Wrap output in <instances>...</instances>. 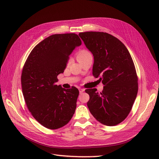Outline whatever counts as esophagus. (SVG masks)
I'll use <instances>...</instances> for the list:
<instances>
[{
    "mask_svg": "<svg viewBox=\"0 0 159 159\" xmlns=\"http://www.w3.org/2000/svg\"><path fill=\"white\" fill-rule=\"evenodd\" d=\"M79 93H80V94L82 93L84 91V89H82V88H79Z\"/></svg>",
    "mask_w": 159,
    "mask_h": 159,
    "instance_id": "1",
    "label": "esophagus"
}]
</instances>
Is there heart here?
<instances>
[{"mask_svg": "<svg viewBox=\"0 0 159 159\" xmlns=\"http://www.w3.org/2000/svg\"><path fill=\"white\" fill-rule=\"evenodd\" d=\"M89 55H91L90 54V53L86 49H81L80 51H79L77 53V60L79 62L84 60V58H86V57H89Z\"/></svg>", "mask_w": 159, "mask_h": 159, "instance_id": "b5f03b06", "label": "heart"}]
</instances>
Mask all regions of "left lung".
Returning <instances> with one entry per match:
<instances>
[{
    "mask_svg": "<svg viewBox=\"0 0 159 159\" xmlns=\"http://www.w3.org/2000/svg\"><path fill=\"white\" fill-rule=\"evenodd\" d=\"M79 37L93 54V75L104 84L101 93L88 89L87 103L90 113L101 123L113 126L129 113L138 92V79L134 63L124 44L109 33H80Z\"/></svg>",
    "mask_w": 159,
    "mask_h": 159,
    "instance_id": "8db88e82",
    "label": "left lung"
}]
</instances>
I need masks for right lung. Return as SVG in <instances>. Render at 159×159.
<instances>
[{
    "instance_id": "right-lung-1",
    "label": "right lung",
    "mask_w": 159,
    "mask_h": 159,
    "mask_svg": "<svg viewBox=\"0 0 159 159\" xmlns=\"http://www.w3.org/2000/svg\"><path fill=\"white\" fill-rule=\"evenodd\" d=\"M82 44L75 33L55 34L32 49L21 75L22 93L31 115L51 129L63 127L72 118L79 94L77 88L57 85L73 49Z\"/></svg>"
}]
</instances>
